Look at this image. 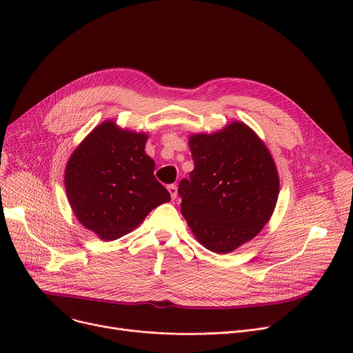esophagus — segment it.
<instances>
[{
    "instance_id": "esophagus-1",
    "label": "esophagus",
    "mask_w": 353,
    "mask_h": 353,
    "mask_svg": "<svg viewBox=\"0 0 353 353\" xmlns=\"http://www.w3.org/2000/svg\"><path fill=\"white\" fill-rule=\"evenodd\" d=\"M167 190H169V193H170V196H172L173 200L177 197V188L174 186V184H170V186L167 188Z\"/></svg>"
}]
</instances>
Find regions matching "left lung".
Instances as JSON below:
<instances>
[{"label":"left lung","instance_id":"8db88e82","mask_svg":"<svg viewBox=\"0 0 353 353\" xmlns=\"http://www.w3.org/2000/svg\"><path fill=\"white\" fill-rule=\"evenodd\" d=\"M190 179L179 184L181 214L210 252L226 254L262 232L279 197V173L265 141L243 121L193 133Z\"/></svg>","mask_w":353,"mask_h":353}]
</instances>
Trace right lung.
Returning <instances> with one entry per match:
<instances>
[{
    "label": "right lung",
    "mask_w": 353,
    "mask_h": 353,
    "mask_svg": "<svg viewBox=\"0 0 353 353\" xmlns=\"http://www.w3.org/2000/svg\"><path fill=\"white\" fill-rule=\"evenodd\" d=\"M148 133L120 127L116 120L96 125L74 148L64 172L71 210L103 242L133 232L161 203L170 201L154 177L145 153Z\"/></svg>",
    "instance_id": "add662e5"
}]
</instances>
